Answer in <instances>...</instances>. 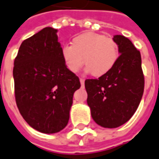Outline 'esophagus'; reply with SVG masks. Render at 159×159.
Listing matches in <instances>:
<instances>
[{
    "label": "esophagus",
    "mask_w": 159,
    "mask_h": 159,
    "mask_svg": "<svg viewBox=\"0 0 159 159\" xmlns=\"http://www.w3.org/2000/svg\"><path fill=\"white\" fill-rule=\"evenodd\" d=\"M80 83H81L82 86H84V78H80Z\"/></svg>",
    "instance_id": "34e87169"
}]
</instances>
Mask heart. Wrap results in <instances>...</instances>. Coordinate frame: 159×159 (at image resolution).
Wrapping results in <instances>:
<instances>
[{
	"label": "heart",
	"instance_id": "1",
	"mask_svg": "<svg viewBox=\"0 0 159 159\" xmlns=\"http://www.w3.org/2000/svg\"><path fill=\"white\" fill-rule=\"evenodd\" d=\"M61 56L69 71L77 73L84 64L87 72L101 76L113 68L119 58V47L111 37L84 32L75 37L71 46L62 47Z\"/></svg>",
	"mask_w": 159,
	"mask_h": 159
}]
</instances>
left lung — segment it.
<instances>
[{
    "label": "left lung",
    "instance_id": "8db88e82",
    "mask_svg": "<svg viewBox=\"0 0 159 159\" xmlns=\"http://www.w3.org/2000/svg\"><path fill=\"white\" fill-rule=\"evenodd\" d=\"M120 53L108 73L86 79L87 103L92 119L103 128L114 129L134 115L144 90V75L139 50L128 38L115 35Z\"/></svg>",
    "mask_w": 159,
    "mask_h": 159
}]
</instances>
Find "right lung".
Here are the masks:
<instances>
[{"instance_id":"add662e5","label":"right lung","mask_w":159,"mask_h":159,"mask_svg":"<svg viewBox=\"0 0 159 159\" xmlns=\"http://www.w3.org/2000/svg\"><path fill=\"white\" fill-rule=\"evenodd\" d=\"M57 30L46 27L23 41L15 58V97L21 115L31 128L53 134L69 122L79 78L63 61Z\"/></svg>"}]
</instances>
